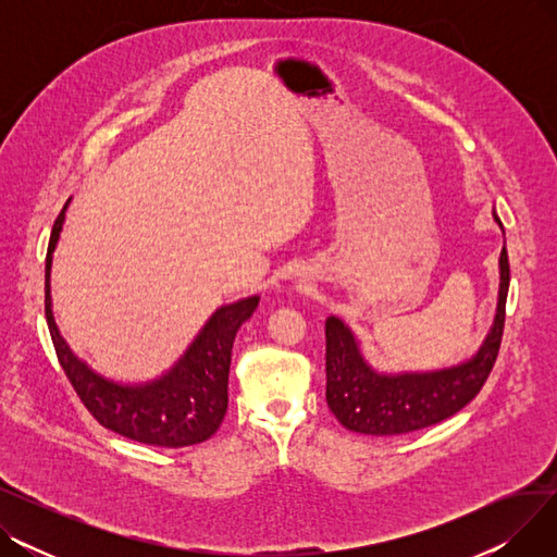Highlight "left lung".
Segmentation results:
<instances>
[{"label":"left lung","instance_id":"obj_1","mask_svg":"<svg viewBox=\"0 0 557 557\" xmlns=\"http://www.w3.org/2000/svg\"><path fill=\"white\" fill-rule=\"evenodd\" d=\"M494 219L502 225L499 216L494 214ZM499 263L502 286L494 327L479 349V355L458 368L424 374H376L370 366H366L352 332L338 318H327L325 397L330 411L345 429L368 435L411 433L451 418L481 393L496 357H499L506 325V298L510 286L506 246Z\"/></svg>","mask_w":557,"mask_h":557}]
</instances>
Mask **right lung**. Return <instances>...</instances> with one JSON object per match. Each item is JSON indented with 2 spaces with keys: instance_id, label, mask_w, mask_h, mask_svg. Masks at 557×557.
<instances>
[{
  "instance_id": "obj_1",
  "label": "right lung",
  "mask_w": 557,
  "mask_h": 557,
  "mask_svg": "<svg viewBox=\"0 0 557 557\" xmlns=\"http://www.w3.org/2000/svg\"><path fill=\"white\" fill-rule=\"evenodd\" d=\"M67 202L58 214L49 239L45 261V315L58 363L65 370L72 388L101 426L131 437L135 443L166 449L205 443L219 431L225 418L234 336L257 309L259 298L252 296L221 307L196 336L187 355L158 382L144 386L112 384L87 370V366L70 352L53 323L49 271Z\"/></svg>"
}]
</instances>
